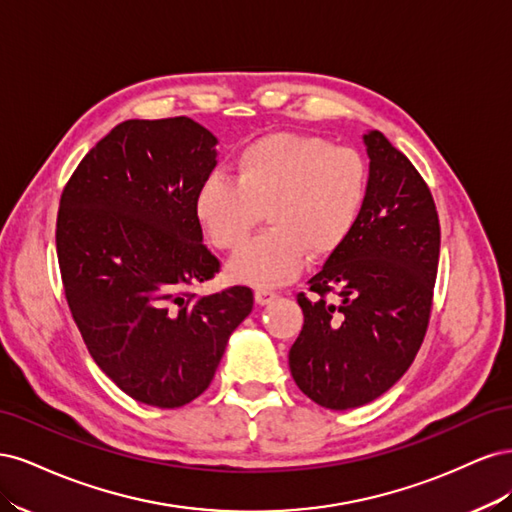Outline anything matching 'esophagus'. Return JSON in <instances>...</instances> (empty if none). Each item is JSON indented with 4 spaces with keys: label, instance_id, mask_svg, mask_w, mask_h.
<instances>
[{
    "label": "esophagus",
    "instance_id": "esophagus-1",
    "mask_svg": "<svg viewBox=\"0 0 512 512\" xmlns=\"http://www.w3.org/2000/svg\"><path fill=\"white\" fill-rule=\"evenodd\" d=\"M277 297H280V294L273 292V290H256V294H254V299H256L258 305H271L273 301H277Z\"/></svg>",
    "mask_w": 512,
    "mask_h": 512
}]
</instances>
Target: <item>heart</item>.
I'll use <instances>...</instances> for the list:
<instances>
[{"mask_svg":"<svg viewBox=\"0 0 512 512\" xmlns=\"http://www.w3.org/2000/svg\"><path fill=\"white\" fill-rule=\"evenodd\" d=\"M235 181L207 177L194 196V218L220 252H235L267 213L271 232L230 260L232 280L254 288L292 282L309 256L329 260L359 226L369 168L352 147L322 136L275 132L241 149Z\"/></svg>","mask_w":512,"mask_h":512,"instance_id":"obj_1","label":"heart"}]
</instances>
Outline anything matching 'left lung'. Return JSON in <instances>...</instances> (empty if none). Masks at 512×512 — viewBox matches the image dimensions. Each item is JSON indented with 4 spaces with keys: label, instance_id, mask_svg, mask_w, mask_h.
<instances>
[{
    "label": "left lung",
    "instance_id": "8db88e82",
    "mask_svg": "<svg viewBox=\"0 0 512 512\" xmlns=\"http://www.w3.org/2000/svg\"><path fill=\"white\" fill-rule=\"evenodd\" d=\"M369 194L342 252L301 292L303 329L288 352L299 389L329 410L378 399L406 374L427 331L440 256L436 205L412 162L378 130L363 134ZM335 291L337 304L323 294Z\"/></svg>",
    "mask_w": 512,
    "mask_h": 512
}]
</instances>
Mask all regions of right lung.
Here are the masks:
<instances>
[{
    "label": "right lung",
    "instance_id": "right-lung-1",
    "mask_svg": "<svg viewBox=\"0 0 512 512\" xmlns=\"http://www.w3.org/2000/svg\"><path fill=\"white\" fill-rule=\"evenodd\" d=\"M218 138L190 117L128 119L76 166L57 215V258L89 354L132 399L181 408L211 384L250 316L245 286L198 297L218 273L194 196Z\"/></svg>",
    "mask_w": 512,
    "mask_h": 512
}]
</instances>
